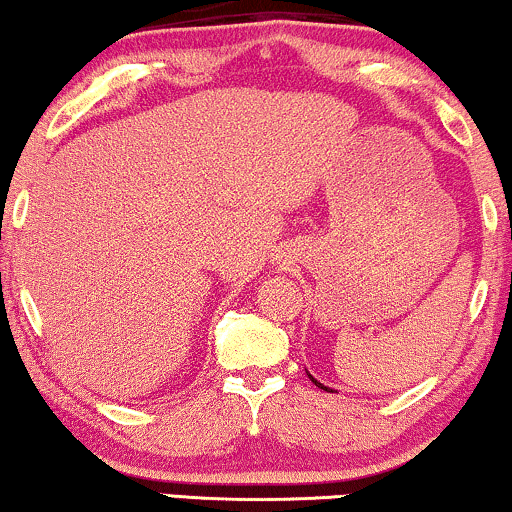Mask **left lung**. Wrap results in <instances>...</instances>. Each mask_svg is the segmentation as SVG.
Instances as JSON below:
<instances>
[{
  "label": "left lung",
  "mask_w": 512,
  "mask_h": 512,
  "mask_svg": "<svg viewBox=\"0 0 512 512\" xmlns=\"http://www.w3.org/2000/svg\"><path fill=\"white\" fill-rule=\"evenodd\" d=\"M305 374H308V371H305ZM308 376H310V374H308ZM310 381H313L317 388H322V390H329L327 386H324V383H320V381H317V378H315V376H310ZM329 393H331V390H329Z\"/></svg>",
  "instance_id": "left-lung-1"
}]
</instances>
